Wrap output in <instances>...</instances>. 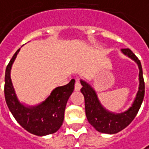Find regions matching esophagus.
Listing matches in <instances>:
<instances>
[{
    "mask_svg": "<svg viewBox=\"0 0 149 149\" xmlns=\"http://www.w3.org/2000/svg\"><path fill=\"white\" fill-rule=\"evenodd\" d=\"M80 88H81L80 83L79 82V80H76L75 81V86H74V90L76 91H79L80 90Z\"/></svg>",
    "mask_w": 149,
    "mask_h": 149,
    "instance_id": "esophagus-1",
    "label": "esophagus"
}]
</instances>
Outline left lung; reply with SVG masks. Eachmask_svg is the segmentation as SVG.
Listing matches in <instances>:
<instances>
[{"instance_id": "1", "label": "left lung", "mask_w": 149, "mask_h": 149, "mask_svg": "<svg viewBox=\"0 0 149 149\" xmlns=\"http://www.w3.org/2000/svg\"><path fill=\"white\" fill-rule=\"evenodd\" d=\"M121 52L126 57L132 59L139 69L138 91L132 106L127 110L121 113H113L108 110L102 106L94 88L86 81L80 80V84L82 86L80 91L85 98V109L87 120L99 132L115 134L122 131L134 120L143 101L145 86L141 62L130 49H122Z\"/></svg>"}]
</instances>
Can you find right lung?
I'll use <instances>...</instances> for the list:
<instances>
[{
  "label": "right lung",
  "mask_w": 149,
  "mask_h": 149,
  "mask_svg": "<svg viewBox=\"0 0 149 149\" xmlns=\"http://www.w3.org/2000/svg\"><path fill=\"white\" fill-rule=\"evenodd\" d=\"M18 49L6 66L5 73V99L10 112L27 132L36 136H47L58 131L63 122L67 102L74 89V80L53 89L47 97L36 105H27L19 101L11 79V69Z\"/></svg>",
  "instance_id": "right-lung-1"
}]
</instances>
